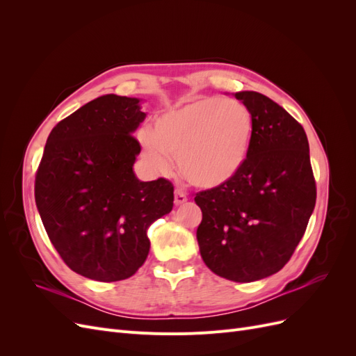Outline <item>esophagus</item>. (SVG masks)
<instances>
[{
  "instance_id": "obj_1",
  "label": "esophagus",
  "mask_w": 356,
  "mask_h": 356,
  "mask_svg": "<svg viewBox=\"0 0 356 356\" xmlns=\"http://www.w3.org/2000/svg\"><path fill=\"white\" fill-rule=\"evenodd\" d=\"M174 202H175L177 207H179V204H182V203H186V202H187V196H186L184 190H182V188H177V190H175Z\"/></svg>"
}]
</instances>
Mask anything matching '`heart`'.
<instances>
[{"instance_id": "1", "label": "heart", "mask_w": 356, "mask_h": 356, "mask_svg": "<svg viewBox=\"0 0 356 356\" xmlns=\"http://www.w3.org/2000/svg\"><path fill=\"white\" fill-rule=\"evenodd\" d=\"M252 131V114L246 105L207 96L161 114L153 132H139V141L157 170L168 169V156L177 157L179 174L191 186L215 188L243 168Z\"/></svg>"}]
</instances>
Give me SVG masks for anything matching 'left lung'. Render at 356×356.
<instances>
[{"mask_svg":"<svg viewBox=\"0 0 356 356\" xmlns=\"http://www.w3.org/2000/svg\"><path fill=\"white\" fill-rule=\"evenodd\" d=\"M234 96L252 114L250 153L233 179L196 195V238L215 275L252 282L289 261L314 212L316 182L303 126L261 93Z\"/></svg>","mask_w":356,"mask_h":356,"instance_id":"8db88e82","label":"left lung"}]
</instances>
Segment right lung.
I'll return each instance as SVG.
<instances>
[{
	"instance_id": "1",
	"label": "right lung",
	"mask_w": 356,
	"mask_h": 356,
	"mask_svg": "<svg viewBox=\"0 0 356 356\" xmlns=\"http://www.w3.org/2000/svg\"><path fill=\"white\" fill-rule=\"evenodd\" d=\"M145 118L139 99L104 95L60 120L35 175V203L50 242L71 270L99 282L131 277L149 251L147 230L174 207L169 179L139 181Z\"/></svg>"
}]
</instances>
